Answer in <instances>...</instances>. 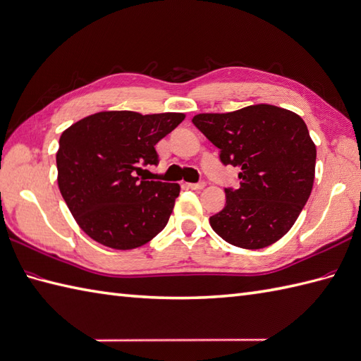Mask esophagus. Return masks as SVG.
I'll return each instance as SVG.
<instances>
[{
    "label": "esophagus",
    "mask_w": 361,
    "mask_h": 361,
    "mask_svg": "<svg viewBox=\"0 0 361 361\" xmlns=\"http://www.w3.org/2000/svg\"><path fill=\"white\" fill-rule=\"evenodd\" d=\"M186 186H188L189 189H194V190H201V189H203V188L206 186V184H204L203 181H201V183H188Z\"/></svg>",
    "instance_id": "esophagus-1"
}]
</instances>
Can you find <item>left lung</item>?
<instances>
[{"label": "left lung", "mask_w": 361, "mask_h": 361, "mask_svg": "<svg viewBox=\"0 0 361 361\" xmlns=\"http://www.w3.org/2000/svg\"><path fill=\"white\" fill-rule=\"evenodd\" d=\"M220 149L223 164L238 167V189H224L223 211L209 219L233 246L262 249L297 221L311 195L317 149L300 115L272 104L192 118Z\"/></svg>", "instance_id": "obj_1"}]
</instances>
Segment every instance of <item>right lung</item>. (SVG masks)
<instances>
[{"mask_svg": "<svg viewBox=\"0 0 361 361\" xmlns=\"http://www.w3.org/2000/svg\"><path fill=\"white\" fill-rule=\"evenodd\" d=\"M184 114L106 111L67 128L56 152L58 188L75 221L97 243L135 249L169 221L180 184L147 181L142 167L158 163L155 145Z\"/></svg>", "mask_w": 361, "mask_h": 361, "instance_id": "add662e5", "label": "right lung"}]
</instances>
